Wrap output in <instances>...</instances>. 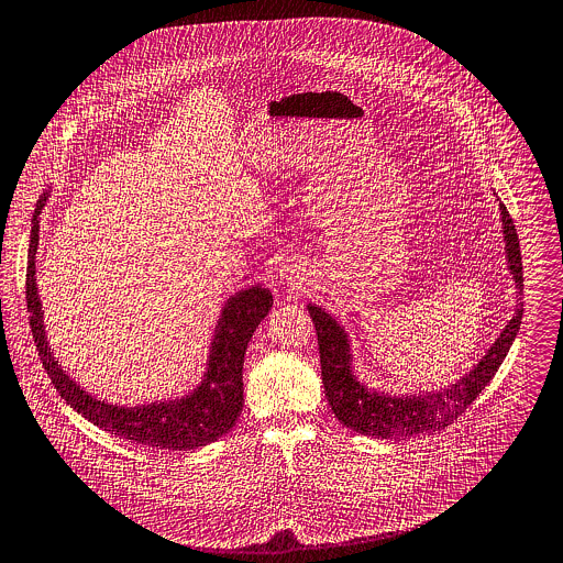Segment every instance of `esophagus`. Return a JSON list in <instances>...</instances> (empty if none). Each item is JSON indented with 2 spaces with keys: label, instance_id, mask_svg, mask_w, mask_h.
<instances>
[{
  "label": "esophagus",
  "instance_id": "obj_1",
  "mask_svg": "<svg viewBox=\"0 0 563 563\" xmlns=\"http://www.w3.org/2000/svg\"><path fill=\"white\" fill-rule=\"evenodd\" d=\"M278 274H280V278H283V280H294V278H296V276H294V274H296V269H294L291 265H285V263H283V267L278 269Z\"/></svg>",
  "mask_w": 563,
  "mask_h": 563
}]
</instances>
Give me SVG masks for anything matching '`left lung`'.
I'll use <instances>...</instances> for the list:
<instances>
[{
  "label": "left lung",
  "mask_w": 563,
  "mask_h": 563,
  "mask_svg": "<svg viewBox=\"0 0 563 563\" xmlns=\"http://www.w3.org/2000/svg\"><path fill=\"white\" fill-rule=\"evenodd\" d=\"M500 217L505 234V258L509 274L514 276L516 283L518 305L511 320L500 331L496 342L487 349V353L481 357V362L448 388L404 395L368 388V384L357 377L353 364V342L346 327L340 324V320L327 309L311 302L307 305L318 333L324 393L340 423H344L357 434L373 439H406L423 432L445 430L467 410V406H472V401L494 379L520 331L525 313V276L520 241L514 219L509 217L505 203H500Z\"/></svg>",
  "instance_id": "left-lung-1"
}]
</instances>
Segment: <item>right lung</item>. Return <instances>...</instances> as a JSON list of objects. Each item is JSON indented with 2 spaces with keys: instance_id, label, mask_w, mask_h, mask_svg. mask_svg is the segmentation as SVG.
Here are the masks:
<instances>
[{
  "instance_id": "right-lung-1",
  "label": "right lung",
  "mask_w": 563,
  "mask_h": 563,
  "mask_svg": "<svg viewBox=\"0 0 563 563\" xmlns=\"http://www.w3.org/2000/svg\"><path fill=\"white\" fill-rule=\"evenodd\" d=\"M49 192L52 188L38 197L30 223L25 302L38 357L60 399L96 428L133 445L168 452H190L219 441L236 426L241 415L243 357L252 333L272 309V291L263 283H256L225 300L212 331L201 382L186 395L133 406L98 399L60 368L45 335L43 307L36 287V247L41 223L38 214L47 203Z\"/></svg>"
}]
</instances>
